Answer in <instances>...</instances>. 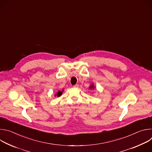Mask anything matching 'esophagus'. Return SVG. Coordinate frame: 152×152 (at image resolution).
Here are the masks:
<instances>
[{"instance_id":"esophagus-1","label":"esophagus","mask_w":152,"mask_h":152,"mask_svg":"<svg viewBox=\"0 0 152 152\" xmlns=\"http://www.w3.org/2000/svg\"><path fill=\"white\" fill-rule=\"evenodd\" d=\"M73 87H74V88H78V87H79V85H78V84H76V85H75L73 86Z\"/></svg>"}]
</instances>
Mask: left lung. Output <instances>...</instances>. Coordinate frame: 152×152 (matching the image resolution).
Instances as JSON below:
<instances>
[{
    "label": "left lung",
    "mask_w": 152,
    "mask_h": 152,
    "mask_svg": "<svg viewBox=\"0 0 152 152\" xmlns=\"http://www.w3.org/2000/svg\"><path fill=\"white\" fill-rule=\"evenodd\" d=\"M89 88L91 89V90H94V88H95L94 85L93 83H91L90 85L89 86Z\"/></svg>",
    "instance_id": "8db88e82"
}]
</instances>
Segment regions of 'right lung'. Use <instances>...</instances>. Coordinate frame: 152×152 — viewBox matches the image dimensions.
Returning <instances> with one entry per match:
<instances>
[{"instance_id": "1", "label": "right lung", "mask_w": 152, "mask_h": 152, "mask_svg": "<svg viewBox=\"0 0 152 152\" xmlns=\"http://www.w3.org/2000/svg\"><path fill=\"white\" fill-rule=\"evenodd\" d=\"M64 91V89H62V91H60V90H59L58 92H56V93H55V97H56V96H57V97H60L62 94V92Z\"/></svg>"}]
</instances>
